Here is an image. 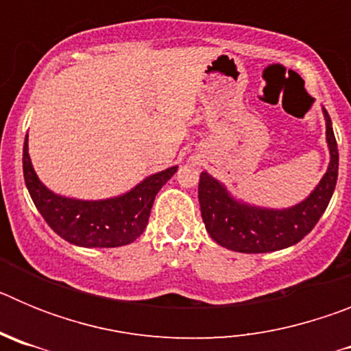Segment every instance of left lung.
<instances>
[{"instance_id":"left-lung-1","label":"left lung","mask_w":351,"mask_h":351,"mask_svg":"<svg viewBox=\"0 0 351 351\" xmlns=\"http://www.w3.org/2000/svg\"><path fill=\"white\" fill-rule=\"evenodd\" d=\"M324 117L330 154L327 172L309 197L295 206L287 209H267L241 202L232 197L218 179L207 172L200 173V213L206 230L219 246L239 253H269L293 246L315 228L332 198L339 169L332 121L325 108Z\"/></svg>"}]
</instances>
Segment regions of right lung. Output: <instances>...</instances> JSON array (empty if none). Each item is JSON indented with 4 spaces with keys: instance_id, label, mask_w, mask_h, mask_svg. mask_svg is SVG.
<instances>
[{
    "instance_id": "1",
    "label": "right lung",
    "mask_w": 351,
    "mask_h": 351,
    "mask_svg": "<svg viewBox=\"0 0 351 351\" xmlns=\"http://www.w3.org/2000/svg\"><path fill=\"white\" fill-rule=\"evenodd\" d=\"M24 181L36 209L56 234L82 247L126 246L141 237L147 226L154 197L172 178L178 167L153 173L126 193L105 200H79L51 191L36 176L27 153V135L23 149Z\"/></svg>"
}]
</instances>
